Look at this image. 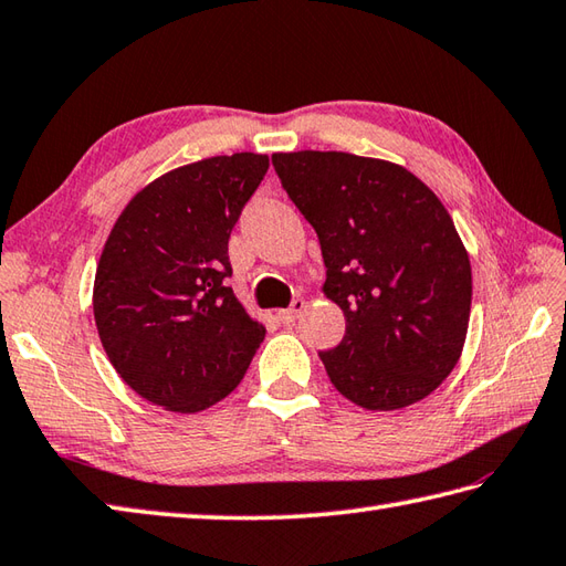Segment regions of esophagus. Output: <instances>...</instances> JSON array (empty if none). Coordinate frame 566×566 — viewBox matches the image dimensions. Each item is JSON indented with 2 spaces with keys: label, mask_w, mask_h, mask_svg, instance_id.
<instances>
[{
  "label": "esophagus",
  "mask_w": 566,
  "mask_h": 566,
  "mask_svg": "<svg viewBox=\"0 0 566 566\" xmlns=\"http://www.w3.org/2000/svg\"><path fill=\"white\" fill-rule=\"evenodd\" d=\"M304 308H306L304 298H294L292 306L290 308H282V312L276 314V318H280L282 324H294V321L304 314Z\"/></svg>",
  "instance_id": "34e87169"
}]
</instances>
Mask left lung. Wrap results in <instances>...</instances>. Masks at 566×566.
<instances>
[{"label": "left lung", "mask_w": 566, "mask_h": 566, "mask_svg": "<svg viewBox=\"0 0 566 566\" xmlns=\"http://www.w3.org/2000/svg\"><path fill=\"white\" fill-rule=\"evenodd\" d=\"M272 164L314 226L321 292L346 336L318 353L336 390L392 412L449 378L467 343L471 262L444 203L405 166L348 151H276Z\"/></svg>", "instance_id": "left-lung-1"}]
</instances>
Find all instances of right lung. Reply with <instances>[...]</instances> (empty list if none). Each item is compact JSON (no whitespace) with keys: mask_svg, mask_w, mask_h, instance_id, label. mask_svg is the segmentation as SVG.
<instances>
[{"mask_svg":"<svg viewBox=\"0 0 566 566\" xmlns=\"http://www.w3.org/2000/svg\"><path fill=\"white\" fill-rule=\"evenodd\" d=\"M270 169L238 151L132 196L99 254L93 314L117 375L169 412H203L245 378L264 328L226 286L230 230Z\"/></svg>","mask_w":566,"mask_h":566,"instance_id":"obj_1","label":"right lung"}]
</instances>
